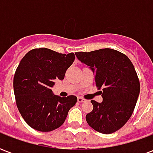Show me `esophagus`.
I'll use <instances>...</instances> for the list:
<instances>
[{
    "instance_id": "1",
    "label": "esophagus",
    "mask_w": 153,
    "mask_h": 153,
    "mask_svg": "<svg viewBox=\"0 0 153 153\" xmlns=\"http://www.w3.org/2000/svg\"><path fill=\"white\" fill-rule=\"evenodd\" d=\"M78 102H85V99H83V97H78Z\"/></svg>"
}]
</instances>
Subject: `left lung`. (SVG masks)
<instances>
[{"label":"left lung","mask_w":153,"mask_h":153,"mask_svg":"<svg viewBox=\"0 0 153 153\" xmlns=\"http://www.w3.org/2000/svg\"><path fill=\"white\" fill-rule=\"evenodd\" d=\"M75 55L92 69L94 85L103 99L101 103L91 101L93 109L86 115L88 124L105 134L117 131L131 117L140 92L134 65L126 55L111 48Z\"/></svg>","instance_id":"8db88e82"}]
</instances>
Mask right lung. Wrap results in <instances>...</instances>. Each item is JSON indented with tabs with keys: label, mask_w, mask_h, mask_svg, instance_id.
Segmentation results:
<instances>
[{
	"label": "right lung",
	"mask_w": 153,
	"mask_h": 153,
	"mask_svg": "<svg viewBox=\"0 0 153 153\" xmlns=\"http://www.w3.org/2000/svg\"><path fill=\"white\" fill-rule=\"evenodd\" d=\"M74 54H62L48 48H35L23 57L15 70L14 93L19 113L30 127L50 132L63 125L77 102L70 95H53L54 80H62L74 60Z\"/></svg>",
	"instance_id": "right-lung-1"
}]
</instances>
